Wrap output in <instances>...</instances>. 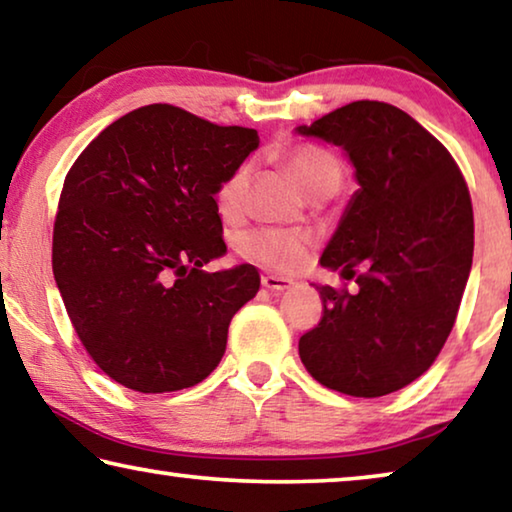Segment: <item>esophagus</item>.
Returning a JSON list of instances; mask_svg holds the SVG:
<instances>
[{
	"label": "esophagus",
	"mask_w": 512,
	"mask_h": 512,
	"mask_svg": "<svg viewBox=\"0 0 512 512\" xmlns=\"http://www.w3.org/2000/svg\"><path fill=\"white\" fill-rule=\"evenodd\" d=\"M262 285L266 289H271V292H285V289H292L294 287V280L292 278H285V276H262Z\"/></svg>",
	"instance_id": "obj_1"
}]
</instances>
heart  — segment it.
Returning <instances> with one entry per match:
<instances>
[{
  "label": "heart",
  "mask_w": 512,
  "mask_h": 512,
  "mask_svg": "<svg viewBox=\"0 0 512 512\" xmlns=\"http://www.w3.org/2000/svg\"><path fill=\"white\" fill-rule=\"evenodd\" d=\"M287 170L299 183L305 195L317 193L322 188H340L342 165L329 151L319 147H296L285 156ZM250 181V165H239L227 174L218 186L216 202L218 211L225 218H239L246 207V190ZM310 246V236L301 232L276 230V227H259L241 236L239 248L253 262L273 266L280 271H292L303 262L305 250Z\"/></svg>",
  "instance_id": "1"
}]
</instances>
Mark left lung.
<instances>
[{"instance_id": "left-lung-1", "label": "left lung", "mask_w": 512, "mask_h": 512, "mask_svg": "<svg viewBox=\"0 0 512 512\" xmlns=\"http://www.w3.org/2000/svg\"><path fill=\"white\" fill-rule=\"evenodd\" d=\"M294 133L340 147L358 183L319 259L358 289L315 285L324 317L299 340L301 361L354 398L400 391L434 363L467 287V183L444 144L395 105L354 101Z\"/></svg>"}]
</instances>
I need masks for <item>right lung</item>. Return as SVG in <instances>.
Returning a JSON list of instances; mask_svg holds the SVG:
<instances>
[{
  "mask_svg": "<svg viewBox=\"0 0 512 512\" xmlns=\"http://www.w3.org/2000/svg\"><path fill=\"white\" fill-rule=\"evenodd\" d=\"M259 147L253 128L216 126L174 105H144L91 140L66 174L52 271L82 345L105 375L140 393L200 384L259 273H216V193Z\"/></svg>",
  "mask_w": 512,
  "mask_h": 512,
  "instance_id": "1",
  "label": "right lung"
}]
</instances>
